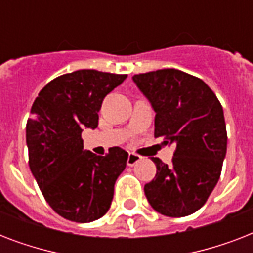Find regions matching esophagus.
I'll list each match as a JSON object with an SVG mask.
<instances>
[{
    "label": "esophagus",
    "instance_id": "esophagus-1",
    "mask_svg": "<svg viewBox=\"0 0 253 253\" xmlns=\"http://www.w3.org/2000/svg\"><path fill=\"white\" fill-rule=\"evenodd\" d=\"M142 160V156H139L136 154H128V158H127V166L134 167L136 163H139Z\"/></svg>",
    "mask_w": 253,
    "mask_h": 253
}]
</instances>
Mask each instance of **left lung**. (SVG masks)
I'll return each instance as SVG.
<instances>
[{"label": "left lung", "mask_w": 253, "mask_h": 253, "mask_svg": "<svg viewBox=\"0 0 253 253\" xmlns=\"http://www.w3.org/2000/svg\"><path fill=\"white\" fill-rule=\"evenodd\" d=\"M132 80L155 110V136L176 144L172 164L152 158L156 176L144 185L150 205L167 216H186L208 201L227 151L222 105L204 81L173 68Z\"/></svg>", "instance_id": "obj_1"}]
</instances>
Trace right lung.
Wrapping results in <instances>:
<instances>
[{
	"mask_svg": "<svg viewBox=\"0 0 253 253\" xmlns=\"http://www.w3.org/2000/svg\"><path fill=\"white\" fill-rule=\"evenodd\" d=\"M127 75L80 69L49 81L35 98L26 125L29 166L48 205L65 219L87 223L107 212L128 154L84 150L81 132L98 126L103 98Z\"/></svg>",
	"mask_w": 253,
	"mask_h": 253,
	"instance_id": "add662e5",
	"label": "right lung"
}]
</instances>
